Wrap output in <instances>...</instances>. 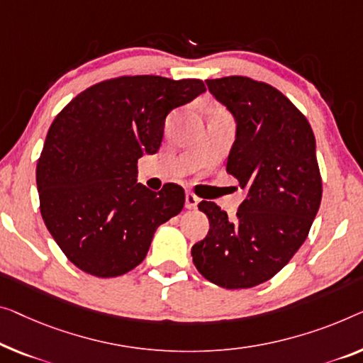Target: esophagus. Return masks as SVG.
I'll use <instances>...</instances> for the list:
<instances>
[{"mask_svg":"<svg viewBox=\"0 0 363 363\" xmlns=\"http://www.w3.org/2000/svg\"><path fill=\"white\" fill-rule=\"evenodd\" d=\"M197 205H199V197H196L191 192H187L186 194V208L194 210V208H197Z\"/></svg>","mask_w":363,"mask_h":363,"instance_id":"1","label":"esophagus"}]
</instances>
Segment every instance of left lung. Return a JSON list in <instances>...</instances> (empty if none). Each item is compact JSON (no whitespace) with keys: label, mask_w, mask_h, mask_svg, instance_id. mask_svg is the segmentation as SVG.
Masks as SVG:
<instances>
[{"label":"left lung","mask_w":363,"mask_h":363,"mask_svg":"<svg viewBox=\"0 0 363 363\" xmlns=\"http://www.w3.org/2000/svg\"><path fill=\"white\" fill-rule=\"evenodd\" d=\"M233 116L226 172L247 196L233 220L202 200L210 230L192 246L200 274L223 289H251L282 270L305 242L321 203L316 140L306 117L272 86L246 77L205 79Z\"/></svg>","instance_id":"1"}]
</instances>
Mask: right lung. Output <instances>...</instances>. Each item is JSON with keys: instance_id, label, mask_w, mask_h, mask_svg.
<instances>
[{"instance_id": "obj_1", "label": "right lung", "mask_w": 363, "mask_h": 363, "mask_svg": "<svg viewBox=\"0 0 363 363\" xmlns=\"http://www.w3.org/2000/svg\"><path fill=\"white\" fill-rule=\"evenodd\" d=\"M202 93L200 79L122 77L83 91L52 122L35 172L40 213L83 272L127 274L182 210L184 189L150 191L137 182V163L160 150L167 113Z\"/></svg>"}]
</instances>
